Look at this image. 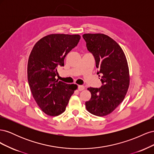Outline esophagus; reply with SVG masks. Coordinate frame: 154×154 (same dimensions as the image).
Returning <instances> with one entry per match:
<instances>
[{
	"mask_svg": "<svg viewBox=\"0 0 154 154\" xmlns=\"http://www.w3.org/2000/svg\"><path fill=\"white\" fill-rule=\"evenodd\" d=\"M84 89H85V87L83 85H79L78 86V91H82Z\"/></svg>",
	"mask_w": 154,
	"mask_h": 154,
	"instance_id": "1",
	"label": "esophagus"
}]
</instances>
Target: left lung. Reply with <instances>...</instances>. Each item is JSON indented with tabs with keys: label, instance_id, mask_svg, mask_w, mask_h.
I'll return each mask as SVG.
<instances>
[{
	"label": "left lung",
	"instance_id": "obj_1",
	"mask_svg": "<svg viewBox=\"0 0 154 154\" xmlns=\"http://www.w3.org/2000/svg\"><path fill=\"white\" fill-rule=\"evenodd\" d=\"M88 51L95 58L101 74L100 88L89 87L90 100L85 102L87 110L97 116L110 114L123 101L130 84L127 58L119 44L104 34L83 35ZM100 76V75H99Z\"/></svg>",
	"mask_w": 154,
	"mask_h": 154
}]
</instances>
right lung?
<instances>
[{
  "instance_id": "1",
  "label": "right lung",
  "mask_w": 154,
  "mask_h": 154,
  "mask_svg": "<svg viewBox=\"0 0 154 154\" xmlns=\"http://www.w3.org/2000/svg\"><path fill=\"white\" fill-rule=\"evenodd\" d=\"M79 35L51 34L34 45L27 63V80L37 105L45 114L57 116L66 110L76 84L58 81L57 68L64 66L66 55L75 48Z\"/></svg>"
}]
</instances>
